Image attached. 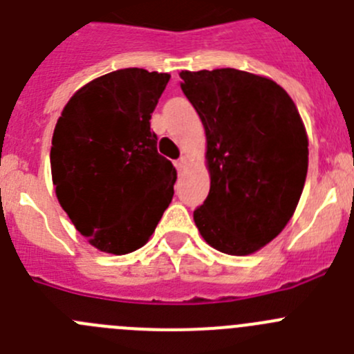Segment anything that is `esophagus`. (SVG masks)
Returning <instances> with one entry per match:
<instances>
[{
    "label": "esophagus",
    "instance_id": "34e87169",
    "mask_svg": "<svg viewBox=\"0 0 354 354\" xmlns=\"http://www.w3.org/2000/svg\"><path fill=\"white\" fill-rule=\"evenodd\" d=\"M186 163H187V158L186 156L179 158V160L175 161V168H177V170H183V168L186 167Z\"/></svg>",
    "mask_w": 354,
    "mask_h": 354
}]
</instances>
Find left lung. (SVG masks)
Here are the masks:
<instances>
[{
	"instance_id": "8db88e82",
	"label": "left lung",
	"mask_w": 354,
	"mask_h": 354,
	"mask_svg": "<svg viewBox=\"0 0 354 354\" xmlns=\"http://www.w3.org/2000/svg\"><path fill=\"white\" fill-rule=\"evenodd\" d=\"M180 88L207 136L210 193L193 217L215 250L248 255L283 231L308 174V136L294 100L245 71H183Z\"/></svg>"
}]
</instances>
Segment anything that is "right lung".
Here are the masks:
<instances>
[{"label":"right lung","mask_w":354,"mask_h":354,"mask_svg":"<svg viewBox=\"0 0 354 354\" xmlns=\"http://www.w3.org/2000/svg\"><path fill=\"white\" fill-rule=\"evenodd\" d=\"M170 74L113 71L71 97L53 130L55 194L74 227L107 254L137 250L174 198L177 171L156 149L151 114Z\"/></svg>","instance_id":"add662e5"}]
</instances>
